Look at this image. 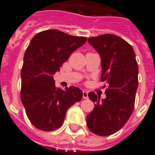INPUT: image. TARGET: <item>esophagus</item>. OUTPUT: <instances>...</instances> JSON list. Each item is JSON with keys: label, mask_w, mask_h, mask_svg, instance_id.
Masks as SVG:
<instances>
[{"label": "esophagus", "mask_w": 155, "mask_h": 155, "mask_svg": "<svg viewBox=\"0 0 155 155\" xmlns=\"http://www.w3.org/2000/svg\"><path fill=\"white\" fill-rule=\"evenodd\" d=\"M82 94H83V98H84V99H87V98H88V92H87V91H83V93H82Z\"/></svg>", "instance_id": "34e87169"}]
</instances>
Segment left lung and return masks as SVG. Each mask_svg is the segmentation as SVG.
<instances>
[{
  "mask_svg": "<svg viewBox=\"0 0 155 155\" xmlns=\"http://www.w3.org/2000/svg\"><path fill=\"white\" fill-rule=\"evenodd\" d=\"M88 41L101 55V81L107 89L106 98L101 101L94 92L88 94L95 104L86 117L87 126L92 133L108 136L119 131L133 113L139 67L134 49L124 39L104 34Z\"/></svg>",
  "mask_w": 155,
  "mask_h": 155,
  "instance_id": "obj_1",
  "label": "left lung"
}]
</instances>
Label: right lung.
Wrapping results in <instances>:
<instances>
[{
    "mask_svg": "<svg viewBox=\"0 0 155 155\" xmlns=\"http://www.w3.org/2000/svg\"><path fill=\"white\" fill-rule=\"evenodd\" d=\"M86 40L48 30L37 33L30 42L21 72V99L28 119L38 130L60 128L68 109L81 101L82 91L75 86L55 87L53 74Z\"/></svg>",
    "mask_w": 155,
    "mask_h": 155,
    "instance_id": "add662e5",
    "label": "right lung"
}]
</instances>
